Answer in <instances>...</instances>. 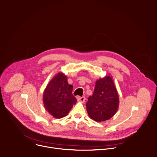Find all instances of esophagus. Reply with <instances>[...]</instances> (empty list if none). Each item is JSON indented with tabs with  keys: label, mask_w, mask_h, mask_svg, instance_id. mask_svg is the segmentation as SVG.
Here are the masks:
<instances>
[{
	"label": "esophagus",
	"mask_w": 157,
	"mask_h": 157,
	"mask_svg": "<svg viewBox=\"0 0 157 157\" xmlns=\"http://www.w3.org/2000/svg\"><path fill=\"white\" fill-rule=\"evenodd\" d=\"M85 100H86V98L85 97H78V101L81 102V103H84L85 101Z\"/></svg>",
	"instance_id": "34e87169"
}]
</instances>
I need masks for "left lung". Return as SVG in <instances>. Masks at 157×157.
<instances>
[{
	"label": "left lung",
	"instance_id": "obj_1",
	"mask_svg": "<svg viewBox=\"0 0 157 157\" xmlns=\"http://www.w3.org/2000/svg\"><path fill=\"white\" fill-rule=\"evenodd\" d=\"M119 96L112 76L96 81L94 92L88 98L86 109L89 117L97 122L110 119L119 107Z\"/></svg>",
	"mask_w": 157,
	"mask_h": 157
}]
</instances>
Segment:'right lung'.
<instances>
[{
	"label": "right lung",
	"mask_w": 157,
	"mask_h": 157,
	"mask_svg": "<svg viewBox=\"0 0 157 157\" xmlns=\"http://www.w3.org/2000/svg\"><path fill=\"white\" fill-rule=\"evenodd\" d=\"M73 86L68 84L67 76L62 72L58 73L47 85L43 94L45 109L55 118L66 117L76 98L72 94Z\"/></svg>",
	"instance_id": "1"
}]
</instances>
